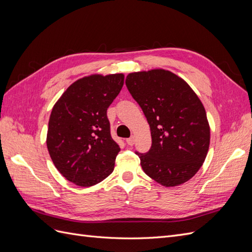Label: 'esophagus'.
Listing matches in <instances>:
<instances>
[{
    "label": "esophagus",
    "instance_id": "esophagus-1",
    "mask_svg": "<svg viewBox=\"0 0 252 252\" xmlns=\"http://www.w3.org/2000/svg\"><path fill=\"white\" fill-rule=\"evenodd\" d=\"M126 143L129 145V146H132L134 144V136H131V138H129L126 140Z\"/></svg>",
    "mask_w": 252,
    "mask_h": 252
}]
</instances>
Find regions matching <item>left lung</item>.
<instances>
[{
	"instance_id": "1",
	"label": "left lung",
	"mask_w": 252,
	"mask_h": 252,
	"mask_svg": "<svg viewBox=\"0 0 252 252\" xmlns=\"http://www.w3.org/2000/svg\"><path fill=\"white\" fill-rule=\"evenodd\" d=\"M126 85L150 127V150L136 152L144 172L165 187L184 184L199 171L209 149L203 103L185 80L162 68L130 72Z\"/></svg>"
}]
</instances>
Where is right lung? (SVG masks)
I'll return each mask as SVG.
<instances>
[{
	"instance_id": "add662e5",
	"label": "right lung",
	"mask_w": 252,
	"mask_h": 252,
	"mask_svg": "<svg viewBox=\"0 0 252 252\" xmlns=\"http://www.w3.org/2000/svg\"><path fill=\"white\" fill-rule=\"evenodd\" d=\"M124 84V73H94L68 87L53 105L46 144L60 173L81 187L113 171L121 150L110 135L107 108Z\"/></svg>"
}]
</instances>
